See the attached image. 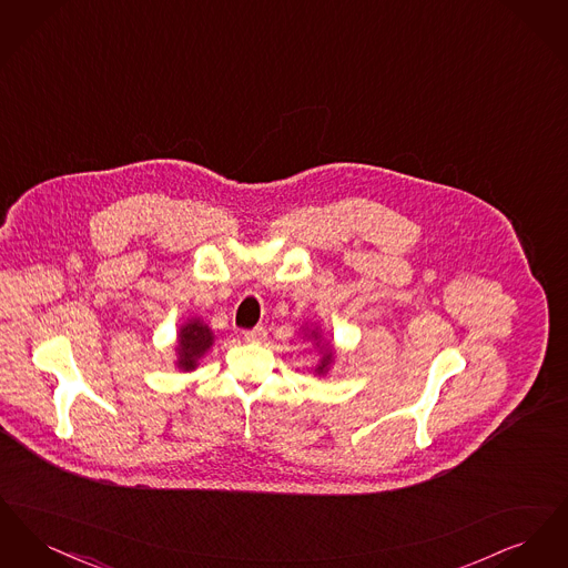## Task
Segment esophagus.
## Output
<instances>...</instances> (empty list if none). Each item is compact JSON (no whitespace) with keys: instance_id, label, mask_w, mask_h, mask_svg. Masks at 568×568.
<instances>
[{"instance_id":"obj_1","label":"esophagus","mask_w":568,"mask_h":568,"mask_svg":"<svg viewBox=\"0 0 568 568\" xmlns=\"http://www.w3.org/2000/svg\"><path fill=\"white\" fill-rule=\"evenodd\" d=\"M244 341H248V343H262V341H266V329H264V327L246 329V332H244Z\"/></svg>"}]
</instances>
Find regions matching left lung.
<instances>
[{
	"label": "left lung",
	"instance_id": "1",
	"mask_svg": "<svg viewBox=\"0 0 568 568\" xmlns=\"http://www.w3.org/2000/svg\"><path fill=\"white\" fill-rule=\"evenodd\" d=\"M311 338L317 343V347H320V352H322V359H320L315 373H317V375H325V373L329 371L332 362H334V349H332V347H325V345L324 347L320 345V343H322V336H320V332H315V329H311Z\"/></svg>",
	"mask_w": 568,
	"mask_h": 568
}]
</instances>
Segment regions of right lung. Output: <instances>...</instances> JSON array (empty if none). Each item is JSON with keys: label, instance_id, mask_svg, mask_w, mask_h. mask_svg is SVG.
Returning a JSON list of instances; mask_svg holds the SVG:
<instances>
[{"label": "right lung", "instance_id": "add662e5", "mask_svg": "<svg viewBox=\"0 0 568 568\" xmlns=\"http://www.w3.org/2000/svg\"><path fill=\"white\" fill-rule=\"evenodd\" d=\"M215 334L209 325L200 320H190L187 324L181 325L179 338H176V366L179 371H195L200 357L213 347Z\"/></svg>", "mask_w": 568, "mask_h": 568}]
</instances>
